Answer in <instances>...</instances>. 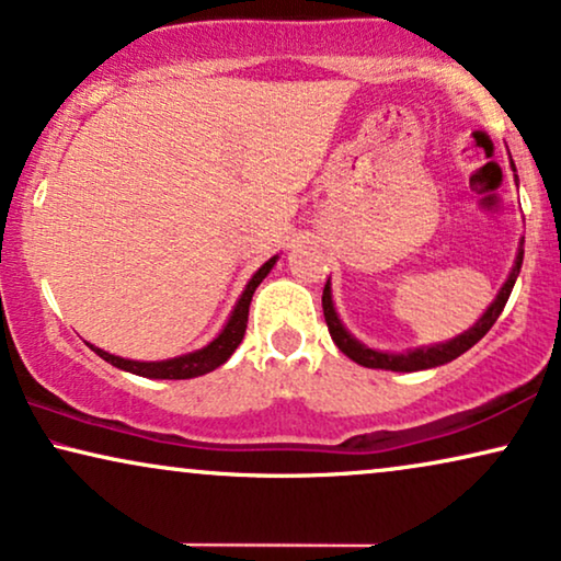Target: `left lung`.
Returning a JSON list of instances; mask_svg holds the SVG:
<instances>
[{
    "label": "left lung",
    "instance_id": "1",
    "mask_svg": "<svg viewBox=\"0 0 561 561\" xmlns=\"http://www.w3.org/2000/svg\"><path fill=\"white\" fill-rule=\"evenodd\" d=\"M511 167H513V172H515L513 159H511ZM515 180H518V174H515ZM520 265H523V239H520V244H518V254H515L513 271H511V275H507V280L503 283V288L497 290L494 301L484 309V314L479 317L477 322L471 324L467 332L456 334V337L446 340V343L412 347V351H402V353L376 351V347L363 345L360 340L355 337V334H351V330H347V327L343 324V319H340L337 309H334L332 283L327 280L324 294H322V309H324L327 327H330L332 343L337 345L340 351L347 355V358L358 363V366H366V368H381V370H399V374H410V370H425V368L443 366V363L456 360L458 355H463V353L469 351V347H474L479 340H482L484 334L492 330V324L497 322L500 314H503L507 298H511V290L515 286V280H518Z\"/></svg>",
    "mask_w": 561,
    "mask_h": 561
}]
</instances>
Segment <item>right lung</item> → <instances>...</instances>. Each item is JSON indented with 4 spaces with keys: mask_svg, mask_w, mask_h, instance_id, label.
Wrapping results in <instances>:
<instances>
[{
    "mask_svg": "<svg viewBox=\"0 0 561 561\" xmlns=\"http://www.w3.org/2000/svg\"><path fill=\"white\" fill-rule=\"evenodd\" d=\"M275 263H278V254H273L265 265L257 267V273L252 275L250 283H247L242 290V296H239V301L234 304V309H231L227 324H224L221 332H218L208 345H203L201 351L178 355V358H167V360H130V358H121V355L107 353L103 347H94L90 343L87 345H90L100 358L111 363V366L128 370V374L144 376V378H195V376L208 374V370L224 366V363L231 358V353L237 351L239 343H242L254 288L263 283V278L273 271Z\"/></svg>",
    "mask_w": 561,
    "mask_h": 561,
    "instance_id": "1",
    "label": "right lung"
}]
</instances>
